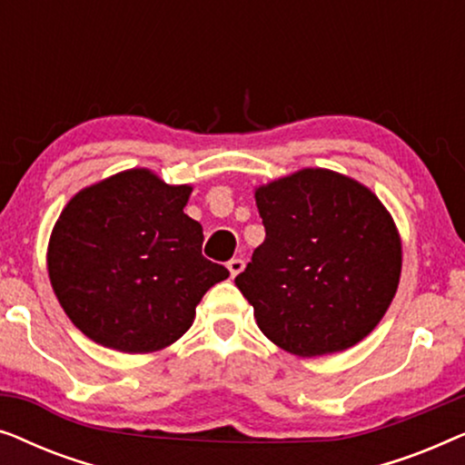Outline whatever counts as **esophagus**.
I'll use <instances>...</instances> for the list:
<instances>
[{
    "label": "esophagus",
    "mask_w": 465,
    "mask_h": 465,
    "mask_svg": "<svg viewBox=\"0 0 465 465\" xmlns=\"http://www.w3.org/2000/svg\"><path fill=\"white\" fill-rule=\"evenodd\" d=\"M228 266V271H231V277H237L241 271H243V266H245V262L241 258H232L231 262L226 264Z\"/></svg>",
    "instance_id": "obj_1"
}]
</instances>
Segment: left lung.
<instances>
[{"label": "left lung", "instance_id": "8db88e82", "mask_svg": "<svg viewBox=\"0 0 465 465\" xmlns=\"http://www.w3.org/2000/svg\"><path fill=\"white\" fill-rule=\"evenodd\" d=\"M256 205L266 237L234 283L266 339L315 358L371 334L402 271L383 203L351 177L302 169L256 188Z\"/></svg>", "mask_w": 465, "mask_h": 465}]
</instances>
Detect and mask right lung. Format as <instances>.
Segmentation results:
<instances>
[{"instance_id": "right-lung-1", "label": "right lung", "mask_w": 465, "mask_h": 465, "mask_svg": "<svg viewBox=\"0 0 465 465\" xmlns=\"http://www.w3.org/2000/svg\"><path fill=\"white\" fill-rule=\"evenodd\" d=\"M190 186L131 169L80 190L48 243V275L74 326L99 345L150 353L193 326L228 271L201 253L203 226L183 213Z\"/></svg>"}]
</instances>
